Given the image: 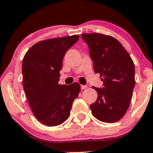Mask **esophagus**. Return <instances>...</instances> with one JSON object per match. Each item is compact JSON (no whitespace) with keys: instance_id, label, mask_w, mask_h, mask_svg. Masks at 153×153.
<instances>
[{"instance_id":"esophagus-1","label":"esophagus","mask_w":153,"mask_h":153,"mask_svg":"<svg viewBox=\"0 0 153 153\" xmlns=\"http://www.w3.org/2000/svg\"><path fill=\"white\" fill-rule=\"evenodd\" d=\"M86 88H87V85H81V89H82V90L85 89Z\"/></svg>"}]
</instances>
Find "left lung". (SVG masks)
<instances>
[{
	"instance_id": "obj_1",
	"label": "left lung",
	"mask_w": 153,
	"mask_h": 153,
	"mask_svg": "<svg viewBox=\"0 0 153 153\" xmlns=\"http://www.w3.org/2000/svg\"><path fill=\"white\" fill-rule=\"evenodd\" d=\"M89 47L94 70L103 81L102 88L92 87L97 98L91 104L98 120L113 123L124 116L130 105L135 85L134 65L128 52L114 37L98 33L82 34Z\"/></svg>"
}]
</instances>
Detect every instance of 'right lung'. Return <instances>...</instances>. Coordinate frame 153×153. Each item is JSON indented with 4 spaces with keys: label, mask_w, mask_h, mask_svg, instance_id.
I'll return each instance as SVG.
<instances>
[{
    "label": "right lung",
    "mask_w": 153,
    "mask_h": 153,
    "mask_svg": "<svg viewBox=\"0 0 153 153\" xmlns=\"http://www.w3.org/2000/svg\"><path fill=\"white\" fill-rule=\"evenodd\" d=\"M79 35L51 38L31 46L23 58V88L36 119L47 126H59L69 117L78 82L59 84L62 59Z\"/></svg>",
    "instance_id": "add662e5"
}]
</instances>
